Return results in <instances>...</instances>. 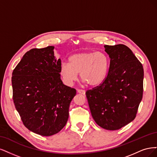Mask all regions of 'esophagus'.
I'll list each match as a JSON object with an SVG mask.
<instances>
[{
    "instance_id": "1",
    "label": "esophagus",
    "mask_w": 157,
    "mask_h": 157,
    "mask_svg": "<svg viewBox=\"0 0 157 157\" xmlns=\"http://www.w3.org/2000/svg\"><path fill=\"white\" fill-rule=\"evenodd\" d=\"M78 92L79 94H85V90H83V89H78Z\"/></svg>"
}]
</instances>
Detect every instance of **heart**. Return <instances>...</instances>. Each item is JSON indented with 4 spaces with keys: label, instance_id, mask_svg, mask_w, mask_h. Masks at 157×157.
<instances>
[{
    "label": "heart",
    "instance_id": "heart-1",
    "mask_svg": "<svg viewBox=\"0 0 157 157\" xmlns=\"http://www.w3.org/2000/svg\"><path fill=\"white\" fill-rule=\"evenodd\" d=\"M109 68V59L104 53L82 52L72 55L69 58V64L62 63L59 74L68 85H72L80 73L83 82L90 86H97L105 79Z\"/></svg>",
    "mask_w": 157,
    "mask_h": 157
}]
</instances>
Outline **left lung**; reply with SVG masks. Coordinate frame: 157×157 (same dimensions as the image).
<instances>
[{"mask_svg": "<svg viewBox=\"0 0 157 157\" xmlns=\"http://www.w3.org/2000/svg\"><path fill=\"white\" fill-rule=\"evenodd\" d=\"M110 64L104 82L86 91L92 117L106 130L120 129L137 114L144 91V68L123 44L105 45Z\"/></svg>", "mask_w": 157, "mask_h": 157, "instance_id": "1", "label": "left lung"}]
</instances>
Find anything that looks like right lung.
<instances>
[{
  "label": "right lung",
  "instance_id": "obj_1",
  "mask_svg": "<svg viewBox=\"0 0 157 157\" xmlns=\"http://www.w3.org/2000/svg\"><path fill=\"white\" fill-rule=\"evenodd\" d=\"M54 46L25 53L12 72L13 100L25 126L44 136L58 133L67 124L76 90L63 83L61 60Z\"/></svg>",
  "mask_w": 157,
  "mask_h": 157
}]
</instances>
